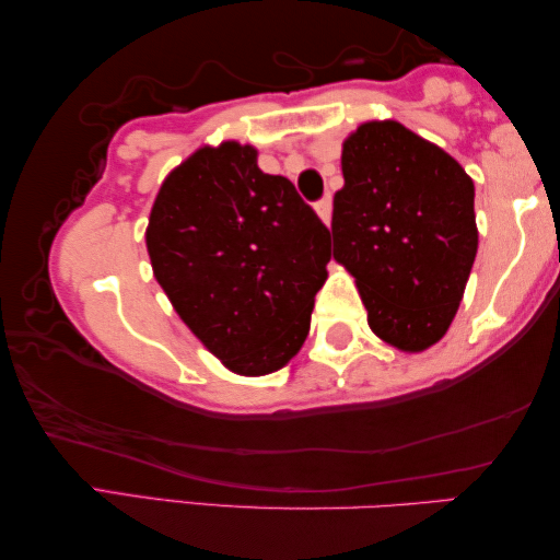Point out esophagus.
I'll return each mask as SVG.
<instances>
[{"instance_id": "obj_1", "label": "esophagus", "mask_w": 560, "mask_h": 560, "mask_svg": "<svg viewBox=\"0 0 560 560\" xmlns=\"http://www.w3.org/2000/svg\"><path fill=\"white\" fill-rule=\"evenodd\" d=\"M315 210H317V215L325 220V223L329 225V220H332V196H325V198H319L317 203H315Z\"/></svg>"}]
</instances>
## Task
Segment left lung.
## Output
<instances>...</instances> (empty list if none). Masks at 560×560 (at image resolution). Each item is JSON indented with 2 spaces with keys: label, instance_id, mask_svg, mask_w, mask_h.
I'll return each instance as SVG.
<instances>
[{
  "label": "left lung",
  "instance_id": "1",
  "mask_svg": "<svg viewBox=\"0 0 560 560\" xmlns=\"http://www.w3.org/2000/svg\"><path fill=\"white\" fill-rule=\"evenodd\" d=\"M335 260L354 275L372 332L419 352L442 340L479 247L474 180L397 121L362 124L342 145Z\"/></svg>",
  "mask_w": 560,
  "mask_h": 560
}]
</instances>
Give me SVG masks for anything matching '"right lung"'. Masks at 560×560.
Listing matches in <instances>:
<instances>
[{
    "label": "right lung",
    "mask_w": 560,
    "mask_h": 560,
    "mask_svg": "<svg viewBox=\"0 0 560 560\" xmlns=\"http://www.w3.org/2000/svg\"><path fill=\"white\" fill-rule=\"evenodd\" d=\"M145 245L183 323L250 377L298 354L332 258L327 225L295 186L235 141L196 151L163 180Z\"/></svg>",
    "instance_id": "obj_1"
}]
</instances>
